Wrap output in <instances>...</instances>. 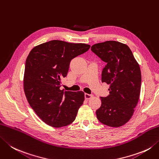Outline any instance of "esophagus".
I'll return each instance as SVG.
<instances>
[{"mask_svg":"<svg viewBox=\"0 0 159 159\" xmlns=\"http://www.w3.org/2000/svg\"><path fill=\"white\" fill-rule=\"evenodd\" d=\"M93 96L92 94H87V93H85V99H89L91 98Z\"/></svg>","mask_w":159,"mask_h":159,"instance_id":"34e87169","label":"esophagus"}]
</instances>
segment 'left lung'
I'll list each match as a JSON object with an SVG mask.
<instances>
[{
  "instance_id": "left-lung-1",
  "label": "left lung",
  "mask_w": 159,
  "mask_h": 159,
  "mask_svg": "<svg viewBox=\"0 0 159 159\" xmlns=\"http://www.w3.org/2000/svg\"><path fill=\"white\" fill-rule=\"evenodd\" d=\"M91 50L106 63L101 80L110 85V94L101 97V106L96 111L104 125L119 127L131 119L138 103L141 85L139 65L128 46L114 40L93 45Z\"/></svg>"
}]
</instances>
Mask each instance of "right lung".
<instances>
[{"label":"right lung","mask_w":159,"mask_h":159,"mask_svg":"<svg viewBox=\"0 0 159 159\" xmlns=\"http://www.w3.org/2000/svg\"><path fill=\"white\" fill-rule=\"evenodd\" d=\"M89 45L53 40L31 50L25 67L23 87L30 105L43 122L61 127L75 120L85 100L82 91L60 89L70 61L88 50Z\"/></svg>","instance_id":"1"}]
</instances>
